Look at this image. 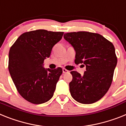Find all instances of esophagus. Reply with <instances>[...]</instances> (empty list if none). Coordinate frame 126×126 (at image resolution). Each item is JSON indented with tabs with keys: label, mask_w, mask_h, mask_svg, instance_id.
Segmentation results:
<instances>
[{
	"label": "esophagus",
	"mask_w": 126,
	"mask_h": 126,
	"mask_svg": "<svg viewBox=\"0 0 126 126\" xmlns=\"http://www.w3.org/2000/svg\"><path fill=\"white\" fill-rule=\"evenodd\" d=\"M68 72H69V71H68V70L65 69V68H63V73L66 74V73H68Z\"/></svg>",
	"instance_id": "34e87169"
}]
</instances>
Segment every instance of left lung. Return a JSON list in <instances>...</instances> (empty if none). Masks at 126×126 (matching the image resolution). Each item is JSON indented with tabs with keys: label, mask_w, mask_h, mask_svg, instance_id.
I'll return each instance as SVG.
<instances>
[{
	"label": "left lung",
	"mask_w": 126,
	"mask_h": 126,
	"mask_svg": "<svg viewBox=\"0 0 126 126\" xmlns=\"http://www.w3.org/2000/svg\"><path fill=\"white\" fill-rule=\"evenodd\" d=\"M64 38L76 50L75 63L86 65L83 76L70 72L72 97L82 104L97 102L106 94L113 81L117 63L114 45L101 34L86 31L65 33Z\"/></svg>",
	"instance_id": "left-lung-1"
}]
</instances>
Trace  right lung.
Masks as SVG:
<instances>
[{
  "label": "right lung",
  "mask_w": 126,
  "mask_h": 126,
  "mask_svg": "<svg viewBox=\"0 0 126 126\" xmlns=\"http://www.w3.org/2000/svg\"><path fill=\"white\" fill-rule=\"evenodd\" d=\"M63 33L44 29L25 32L10 48L9 73L18 92L31 103L42 104L53 96L63 70L45 69L43 61Z\"/></svg>",
  "instance_id": "obj_1"
}]
</instances>
